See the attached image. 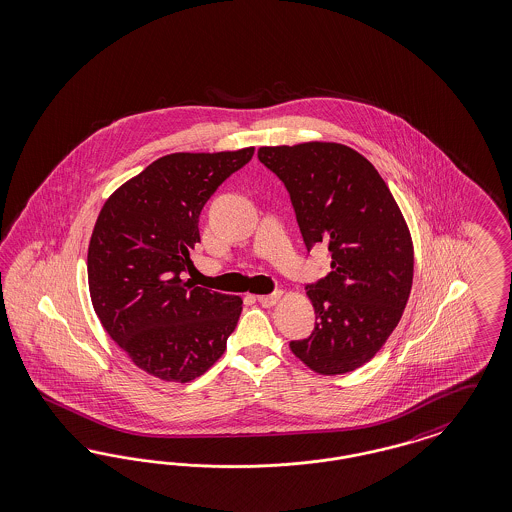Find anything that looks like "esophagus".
Masks as SVG:
<instances>
[{"label": "esophagus", "instance_id": "34e87169", "mask_svg": "<svg viewBox=\"0 0 512 512\" xmlns=\"http://www.w3.org/2000/svg\"><path fill=\"white\" fill-rule=\"evenodd\" d=\"M281 296H283V292H281V290H275V292H271V294L258 296L256 300H258L262 306H273V304H277V302L281 300Z\"/></svg>", "mask_w": 512, "mask_h": 512}]
</instances>
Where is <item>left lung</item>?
Here are the masks:
<instances>
[{"label": "left lung", "instance_id": "8db88e82", "mask_svg": "<svg viewBox=\"0 0 512 512\" xmlns=\"http://www.w3.org/2000/svg\"><path fill=\"white\" fill-rule=\"evenodd\" d=\"M289 191L304 245L331 250V273L306 287L313 333L292 354L319 375L350 373L384 346L413 283L407 223L375 166L340 143L260 147Z\"/></svg>", "mask_w": 512, "mask_h": 512}]
</instances>
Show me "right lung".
Masks as SVG:
<instances>
[{
	"mask_svg": "<svg viewBox=\"0 0 512 512\" xmlns=\"http://www.w3.org/2000/svg\"><path fill=\"white\" fill-rule=\"evenodd\" d=\"M254 147L174 153L149 164L105 202L89 241L93 310L135 365L189 382L225 352L243 300L181 279L200 243L199 216Z\"/></svg>",
	"mask_w": 512,
	"mask_h": 512,
	"instance_id": "right-lung-1",
	"label": "right lung"
}]
</instances>
